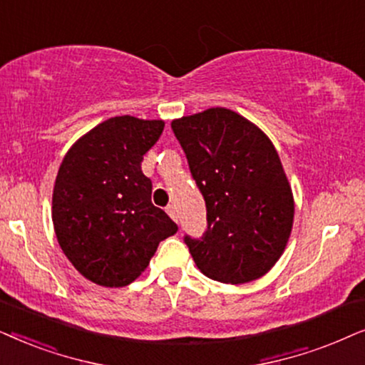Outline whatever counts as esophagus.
Instances as JSON below:
<instances>
[{"mask_svg":"<svg viewBox=\"0 0 365 365\" xmlns=\"http://www.w3.org/2000/svg\"><path fill=\"white\" fill-rule=\"evenodd\" d=\"M167 213H168L170 217L173 218L175 222H178V213H177V207H175V205H168V207H167Z\"/></svg>","mask_w":365,"mask_h":365,"instance_id":"1","label":"esophagus"}]
</instances>
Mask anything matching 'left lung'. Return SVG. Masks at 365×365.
<instances>
[{"mask_svg": "<svg viewBox=\"0 0 365 365\" xmlns=\"http://www.w3.org/2000/svg\"><path fill=\"white\" fill-rule=\"evenodd\" d=\"M207 207L200 239L183 237L198 269L223 284L265 275L294 223V197L269 137L235 111L208 108L172 121Z\"/></svg>", "mask_w": 365, "mask_h": 365, "instance_id": "obj_1", "label": "left lung"}]
</instances>
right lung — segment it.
I'll return each mask as SVG.
<instances>
[{
	"mask_svg": "<svg viewBox=\"0 0 365 365\" xmlns=\"http://www.w3.org/2000/svg\"><path fill=\"white\" fill-rule=\"evenodd\" d=\"M162 120L115 116L70 148L53 190V225L73 267L103 287H125L147 269L178 227L152 203L143 155L158 142Z\"/></svg>",
	"mask_w": 365,
	"mask_h": 365,
	"instance_id": "right-lung-1",
	"label": "right lung"
}]
</instances>
